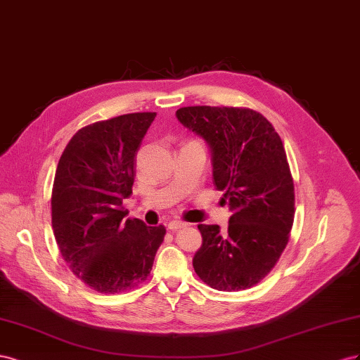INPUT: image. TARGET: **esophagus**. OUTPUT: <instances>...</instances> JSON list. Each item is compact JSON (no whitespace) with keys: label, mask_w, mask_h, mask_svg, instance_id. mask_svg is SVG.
Segmentation results:
<instances>
[{"label":"esophagus","mask_w":360,"mask_h":360,"mask_svg":"<svg viewBox=\"0 0 360 360\" xmlns=\"http://www.w3.org/2000/svg\"><path fill=\"white\" fill-rule=\"evenodd\" d=\"M186 226H187L186 221H182V220H172V221L169 223V229H170V231H178V229H181V228H186Z\"/></svg>","instance_id":"obj_1"}]
</instances>
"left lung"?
Wrapping results in <instances>:
<instances>
[{
  "label": "left lung",
  "mask_w": 360,
  "mask_h": 360,
  "mask_svg": "<svg viewBox=\"0 0 360 360\" xmlns=\"http://www.w3.org/2000/svg\"><path fill=\"white\" fill-rule=\"evenodd\" d=\"M176 117L208 143L214 186L232 212L224 232L219 224L198 226L194 271L214 290H248L279 261L292 228L294 182L283 143L250 108L182 107Z\"/></svg>",
  "instance_id": "left-lung-1"
}]
</instances>
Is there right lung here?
I'll return each instance as SVG.
<instances>
[{
  "label": "right lung",
  "mask_w": 360,
  "mask_h": 360,
  "mask_svg": "<svg viewBox=\"0 0 360 360\" xmlns=\"http://www.w3.org/2000/svg\"><path fill=\"white\" fill-rule=\"evenodd\" d=\"M155 112H131L81 128L61 153L51 211L61 256L98 292L145 282L166 228L127 217L134 158Z\"/></svg>",
  "instance_id": "right-lung-1"
}]
</instances>
